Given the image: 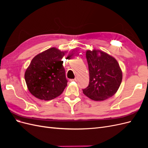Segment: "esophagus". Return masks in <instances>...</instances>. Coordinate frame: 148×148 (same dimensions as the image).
Returning <instances> with one entry per match:
<instances>
[{
	"mask_svg": "<svg viewBox=\"0 0 148 148\" xmlns=\"http://www.w3.org/2000/svg\"><path fill=\"white\" fill-rule=\"evenodd\" d=\"M70 82H77V78H74V79H70Z\"/></svg>",
	"mask_w": 148,
	"mask_h": 148,
	"instance_id": "esophagus-1",
	"label": "esophagus"
}]
</instances>
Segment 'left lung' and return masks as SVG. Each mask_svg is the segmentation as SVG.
<instances>
[{
	"label": "left lung",
	"instance_id": "left-lung-1",
	"mask_svg": "<svg viewBox=\"0 0 148 148\" xmlns=\"http://www.w3.org/2000/svg\"><path fill=\"white\" fill-rule=\"evenodd\" d=\"M89 82L83 92L91 99L104 101L117 92L122 80V71L114 57L101 50H87Z\"/></svg>",
	"mask_w": 148,
	"mask_h": 148
}]
</instances>
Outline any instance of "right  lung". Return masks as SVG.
Masks as SVG:
<instances>
[{
    "label": "right lung",
    "instance_id": "obj_1",
    "mask_svg": "<svg viewBox=\"0 0 148 148\" xmlns=\"http://www.w3.org/2000/svg\"><path fill=\"white\" fill-rule=\"evenodd\" d=\"M66 51L51 47L36 56L25 73L29 91L38 99L52 100L67 86L62 58Z\"/></svg>",
    "mask_w": 148,
    "mask_h": 148
}]
</instances>
